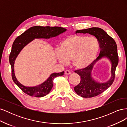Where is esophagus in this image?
<instances>
[{"instance_id": "1", "label": "esophagus", "mask_w": 127, "mask_h": 127, "mask_svg": "<svg viewBox=\"0 0 127 127\" xmlns=\"http://www.w3.org/2000/svg\"><path fill=\"white\" fill-rule=\"evenodd\" d=\"M64 73H65V74L67 75L71 74V72H70L69 70H66V71H65V72H64Z\"/></svg>"}]
</instances>
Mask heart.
<instances>
[{"label":"heart","instance_id":"obj_1","mask_svg":"<svg viewBox=\"0 0 127 127\" xmlns=\"http://www.w3.org/2000/svg\"><path fill=\"white\" fill-rule=\"evenodd\" d=\"M99 48L98 42L94 37L71 35L60 43L59 50L56 52V59L63 64L71 59L73 67L77 69H83L93 63Z\"/></svg>","mask_w":127,"mask_h":127}]
</instances>
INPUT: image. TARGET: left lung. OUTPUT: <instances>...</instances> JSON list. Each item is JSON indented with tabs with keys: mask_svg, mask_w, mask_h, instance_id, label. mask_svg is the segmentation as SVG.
Wrapping results in <instances>:
<instances>
[{
	"mask_svg": "<svg viewBox=\"0 0 127 127\" xmlns=\"http://www.w3.org/2000/svg\"><path fill=\"white\" fill-rule=\"evenodd\" d=\"M75 33L90 34L94 35L99 42L101 51L98 57L88 67L75 71L80 77V83L74 87L76 93L85 98L96 96L107 89L114 81L115 71L119 62L117 45L113 38L100 28H92L77 30ZM104 57L108 59L111 64V76L107 82L101 83L96 81L91 74L95 64Z\"/></svg>",
	"mask_w": 127,
	"mask_h": 127,
	"instance_id": "1",
	"label": "left lung"
}]
</instances>
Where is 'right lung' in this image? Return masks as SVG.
Masks as SVG:
<instances>
[{
  "label": "right lung",
  "mask_w": 127,
  "mask_h": 127,
  "mask_svg": "<svg viewBox=\"0 0 127 127\" xmlns=\"http://www.w3.org/2000/svg\"><path fill=\"white\" fill-rule=\"evenodd\" d=\"M67 31L66 29L55 26H33L18 36L13 42L9 55V63L11 67V76L14 82L25 93L31 96L41 97L50 93L53 85V79L58 76H63L64 71L52 73L49 77L40 85L28 87L22 85L18 81L14 72V63L17 57L25 46L35 39H45L56 37Z\"/></svg>",
  "instance_id": "right-lung-1"
}]
</instances>
